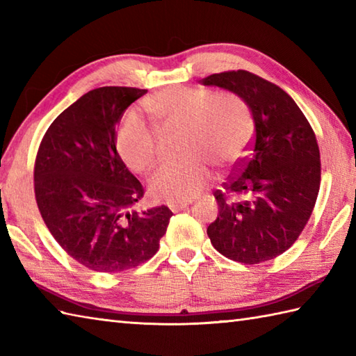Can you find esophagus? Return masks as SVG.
Returning <instances> with one entry per match:
<instances>
[{
    "mask_svg": "<svg viewBox=\"0 0 356 356\" xmlns=\"http://www.w3.org/2000/svg\"><path fill=\"white\" fill-rule=\"evenodd\" d=\"M188 205H190V202H170L168 208L172 211V213H177V211L185 209Z\"/></svg>",
    "mask_w": 356,
    "mask_h": 356,
    "instance_id": "1",
    "label": "esophagus"
}]
</instances>
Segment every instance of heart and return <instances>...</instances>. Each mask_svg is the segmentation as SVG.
Returning <instances> with one entry per match:
<instances>
[{
	"label": "heart",
	"mask_w": 356,
	"mask_h": 356,
	"mask_svg": "<svg viewBox=\"0 0 356 356\" xmlns=\"http://www.w3.org/2000/svg\"><path fill=\"white\" fill-rule=\"evenodd\" d=\"M163 133H184L182 161L165 163L149 180L156 200L185 202L199 195L213 179L209 166L228 171L243 159L254 136V116L248 104L231 93L207 88L172 87L147 101ZM124 163L148 172L161 157V133L139 113H127L116 134Z\"/></svg>",
	"instance_id": "obj_1"
}]
</instances>
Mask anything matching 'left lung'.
<instances>
[{"label":"left lung","mask_w":356,"mask_h":356,"mask_svg":"<svg viewBox=\"0 0 356 356\" xmlns=\"http://www.w3.org/2000/svg\"><path fill=\"white\" fill-rule=\"evenodd\" d=\"M241 97L254 116L249 156L223 190L218 216L208 226L211 243L228 259L257 264L275 259L298 238L320 191L321 162L315 133L284 90L246 70L202 79Z\"/></svg>","instance_id":"left-lung-1"}]
</instances>
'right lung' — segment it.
I'll return each instance as SVG.
<instances>
[{"instance_id": "right-lung-1", "label": "right lung", "mask_w": 356, "mask_h": 356, "mask_svg": "<svg viewBox=\"0 0 356 356\" xmlns=\"http://www.w3.org/2000/svg\"><path fill=\"white\" fill-rule=\"evenodd\" d=\"M147 93L101 87L53 120L35 161V199L64 251L97 272L127 270L149 260L168 228V207L130 211L143 186L116 149V125Z\"/></svg>"}]
</instances>
